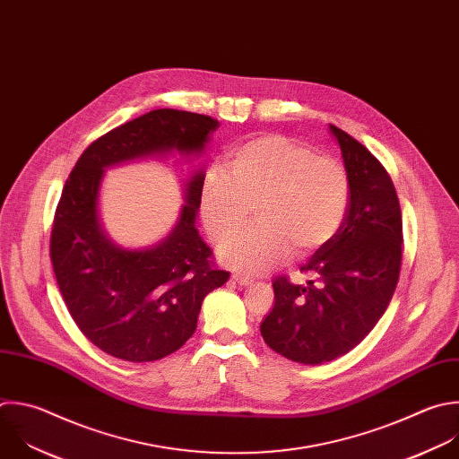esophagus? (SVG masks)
Listing matches in <instances>:
<instances>
[{
    "mask_svg": "<svg viewBox=\"0 0 459 459\" xmlns=\"http://www.w3.org/2000/svg\"><path fill=\"white\" fill-rule=\"evenodd\" d=\"M232 279H234L238 284H243V286L252 284V277H248V275H245V273H239V272L232 273Z\"/></svg>",
    "mask_w": 459,
    "mask_h": 459,
    "instance_id": "34e87169",
    "label": "esophagus"
}]
</instances>
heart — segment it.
Instances as JSON below:
<instances>
[{
  "label": "heart",
  "mask_w": 459,
  "mask_h": 459,
  "mask_svg": "<svg viewBox=\"0 0 459 459\" xmlns=\"http://www.w3.org/2000/svg\"><path fill=\"white\" fill-rule=\"evenodd\" d=\"M252 205L257 227L227 243L221 259L257 273L291 250L308 255L337 234L350 205V177L339 160L308 145L261 134L234 147L225 171L211 169L200 189L202 220L216 243L248 221Z\"/></svg>",
  "instance_id": "1"
}]
</instances>
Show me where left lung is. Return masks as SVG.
<instances>
[{"label": "left lung", "instance_id": "1", "mask_svg": "<svg viewBox=\"0 0 459 459\" xmlns=\"http://www.w3.org/2000/svg\"><path fill=\"white\" fill-rule=\"evenodd\" d=\"M350 177V205L337 234L300 270L308 284L273 281L264 342L299 364L317 366L359 346L384 316L402 266V211L391 177L371 152L330 124Z\"/></svg>", "mask_w": 459, "mask_h": 459}]
</instances>
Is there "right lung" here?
<instances>
[{"label": "right lung", "instance_id": "1", "mask_svg": "<svg viewBox=\"0 0 459 459\" xmlns=\"http://www.w3.org/2000/svg\"><path fill=\"white\" fill-rule=\"evenodd\" d=\"M220 122L178 109H152L91 142L70 173L56 209L50 257L66 308L104 353L127 362L160 360L195 333L202 302L227 282L196 229L204 171L184 189L171 234L149 248H124L104 232L99 191L104 169L122 162L204 152Z\"/></svg>", "mask_w": 459, "mask_h": 459}]
</instances>
